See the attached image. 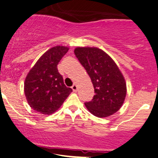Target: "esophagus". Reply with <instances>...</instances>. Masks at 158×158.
<instances>
[{
	"mask_svg": "<svg viewBox=\"0 0 158 158\" xmlns=\"http://www.w3.org/2000/svg\"><path fill=\"white\" fill-rule=\"evenodd\" d=\"M72 90H73L74 92H76V91H77V89H78L77 85H76V84H74L73 86H72Z\"/></svg>",
	"mask_w": 158,
	"mask_h": 158,
	"instance_id": "1",
	"label": "esophagus"
}]
</instances>
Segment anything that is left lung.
Segmentation results:
<instances>
[{"label":"left lung","mask_w":158,"mask_h":158,"mask_svg":"<svg viewBox=\"0 0 158 158\" xmlns=\"http://www.w3.org/2000/svg\"><path fill=\"white\" fill-rule=\"evenodd\" d=\"M74 52L94 88L93 99L85 102L86 109L98 117H107L116 113L124 102L127 86L114 60L96 47H77Z\"/></svg>","instance_id":"left-lung-1"}]
</instances>
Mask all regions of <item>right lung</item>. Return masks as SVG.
<instances>
[{"mask_svg":"<svg viewBox=\"0 0 158 158\" xmlns=\"http://www.w3.org/2000/svg\"><path fill=\"white\" fill-rule=\"evenodd\" d=\"M69 51L65 46L51 48L30 70L24 82V93L29 106L42 114L50 115L62 106L72 89L64 83L57 64Z\"/></svg>","mask_w":158,"mask_h":158,"instance_id":"obj_1","label":"right lung"}]
</instances>
